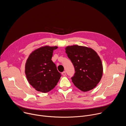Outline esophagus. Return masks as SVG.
<instances>
[{"mask_svg": "<svg viewBox=\"0 0 126 126\" xmlns=\"http://www.w3.org/2000/svg\"><path fill=\"white\" fill-rule=\"evenodd\" d=\"M62 74L63 76H65V75H66V72H65V71L63 72L62 73Z\"/></svg>", "mask_w": 126, "mask_h": 126, "instance_id": "1", "label": "esophagus"}]
</instances>
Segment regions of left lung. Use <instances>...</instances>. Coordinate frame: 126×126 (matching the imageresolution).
<instances>
[{
    "mask_svg": "<svg viewBox=\"0 0 126 126\" xmlns=\"http://www.w3.org/2000/svg\"><path fill=\"white\" fill-rule=\"evenodd\" d=\"M66 53L75 68L71 78L74 85L83 92L95 88L100 81L103 72L101 60L93 49L74 45L65 48Z\"/></svg>",
    "mask_w": 126,
    "mask_h": 126,
    "instance_id": "obj_1",
    "label": "left lung"
}]
</instances>
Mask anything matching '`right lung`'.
Here are the masks:
<instances>
[{
  "mask_svg": "<svg viewBox=\"0 0 126 126\" xmlns=\"http://www.w3.org/2000/svg\"><path fill=\"white\" fill-rule=\"evenodd\" d=\"M57 46H44L29 55L25 66V73L29 84L36 90L47 93L54 88L61 76L52 61L53 51Z\"/></svg>",
  "mask_w": 126,
  "mask_h": 126,
  "instance_id": "1",
  "label": "right lung"
}]
</instances>
